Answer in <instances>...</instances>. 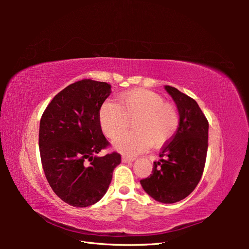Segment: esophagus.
I'll return each instance as SVG.
<instances>
[{
    "mask_svg": "<svg viewBox=\"0 0 249 249\" xmlns=\"http://www.w3.org/2000/svg\"><path fill=\"white\" fill-rule=\"evenodd\" d=\"M122 160H123V162H124V163H126V162H132V161L135 160V158H134V157H129V156L124 155L123 158H122Z\"/></svg>",
    "mask_w": 249,
    "mask_h": 249,
    "instance_id": "1",
    "label": "esophagus"
}]
</instances>
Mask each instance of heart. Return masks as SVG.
<instances>
[{
  "instance_id": "heart-1",
  "label": "heart",
  "mask_w": 249,
  "mask_h": 249,
  "mask_svg": "<svg viewBox=\"0 0 249 249\" xmlns=\"http://www.w3.org/2000/svg\"><path fill=\"white\" fill-rule=\"evenodd\" d=\"M117 103L106 101L100 109L99 119L104 134L117 137L128 125L133 131L114 140L115 147L126 155H137L152 146H162L175 136L180 114L178 107L148 89H133L120 94Z\"/></svg>"
}]
</instances>
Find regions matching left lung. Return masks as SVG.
I'll use <instances>...</instances> for the list:
<instances>
[{
	"label": "left lung",
	"mask_w": 249,
	"mask_h": 249,
	"mask_svg": "<svg viewBox=\"0 0 249 249\" xmlns=\"http://www.w3.org/2000/svg\"><path fill=\"white\" fill-rule=\"evenodd\" d=\"M165 89L176 102L180 124L173 138L154 162L153 173L140 180L144 191L157 201L173 203L187 197L197 186L205 168L209 123L192 97L175 87Z\"/></svg>",
	"instance_id": "obj_1"
}]
</instances>
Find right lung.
<instances>
[{"label":"right lung","mask_w":249,"mask_h":249,"mask_svg":"<svg viewBox=\"0 0 249 249\" xmlns=\"http://www.w3.org/2000/svg\"><path fill=\"white\" fill-rule=\"evenodd\" d=\"M111 93L106 82L84 79L65 87L44 110L39 152L44 175L58 197L76 208L99 201L107 192L122 156L97 157L110 145L99 112Z\"/></svg>","instance_id":"obj_1"}]
</instances>
